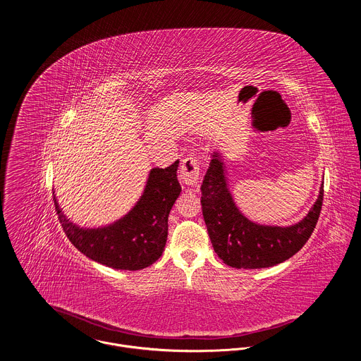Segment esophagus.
I'll use <instances>...</instances> for the list:
<instances>
[{
  "label": "esophagus",
  "instance_id": "1",
  "mask_svg": "<svg viewBox=\"0 0 361 361\" xmlns=\"http://www.w3.org/2000/svg\"><path fill=\"white\" fill-rule=\"evenodd\" d=\"M180 178H181V183L187 187H191V188L200 187V164L197 157L190 156L183 160Z\"/></svg>",
  "mask_w": 361,
  "mask_h": 361
}]
</instances>
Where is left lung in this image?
I'll return each mask as SVG.
<instances>
[{"instance_id":"left-lung-1","label":"left lung","mask_w":361,"mask_h":361,"mask_svg":"<svg viewBox=\"0 0 361 361\" xmlns=\"http://www.w3.org/2000/svg\"><path fill=\"white\" fill-rule=\"evenodd\" d=\"M323 192L322 184L317 201L297 224L279 227L252 223L233 200L223 154L213 152L201 185V205L214 251L234 269H264L288 260L314 231L322 212Z\"/></svg>"}]
</instances>
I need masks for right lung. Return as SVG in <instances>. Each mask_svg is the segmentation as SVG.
<instances>
[{
	"label": "right lung",
	"mask_w": 361,
	"mask_h": 361,
	"mask_svg": "<svg viewBox=\"0 0 361 361\" xmlns=\"http://www.w3.org/2000/svg\"><path fill=\"white\" fill-rule=\"evenodd\" d=\"M178 160L167 169H152L134 207L120 220L97 228L74 224L54 195L63 230L88 259L116 270H141L156 263L166 247L169 214L181 192Z\"/></svg>",
	"instance_id": "add662e5"
}]
</instances>
